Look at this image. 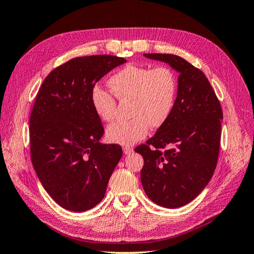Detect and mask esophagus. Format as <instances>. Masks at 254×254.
Wrapping results in <instances>:
<instances>
[{
  "label": "esophagus",
  "instance_id": "1",
  "mask_svg": "<svg viewBox=\"0 0 254 254\" xmlns=\"http://www.w3.org/2000/svg\"><path fill=\"white\" fill-rule=\"evenodd\" d=\"M123 150H124V153L125 155H131V153L133 152V148L130 147V146H125V147H123Z\"/></svg>",
  "mask_w": 254,
  "mask_h": 254
}]
</instances>
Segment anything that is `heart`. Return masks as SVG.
Here are the masks:
<instances>
[{"instance_id": "heart-1", "label": "heart", "mask_w": 254, "mask_h": 254, "mask_svg": "<svg viewBox=\"0 0 254 254\" xmlns=\"http://www.w3.org/2000/svg\"><path fill=\"white\" fill-rule=\"evenodd\" d=\"M108 86L120 102H130L127 122L111 124L106 131L107 140L123 146L133 145L147 135L148 126H163L173 112L178 80L172 68L129 64L114 73ZM102 89H95L91 103L97 117L111 122L117 112V101Z\"/></svg>"}]
</instances>
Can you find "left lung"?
<instances>
[{
    "mask_svg": "<svg viewBox=\"0 0 254 254\" xmlns=\"http://www.w3.org/2000/svg\"><path fill=\"white\" fill-rule=\"evenodd\" d=\"M179 73L177 98L170 119L146 144L141 181L146 195L158 205L176 209L195 199L216 168L222 110L205 75L172 54H144ZM166 148L164 152L160 149Z\"/></svg>",
    "mask_w": 254,
    "mask_h": 254,
    "instance_id": "obj_1",
    "label": "left lung"
}]
</instances>
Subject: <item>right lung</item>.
Instances as JSON below:
<instances>
[{
	"label": "right lung",
	"mask_w": 254,
	"mask_h": 254,
	"mask_svg": "<svg viewBox=\"0 0 254 254\" xmlns=\"http://www.w3.org/2000/svg\"><path fill=\"white\" fill-rule=\"evenodd\" d=\"M126 59L77 57L47 76L29 118L30 158L49 195L64 209L83 212L105 196L123 156L118 144H102V121L91 103L95 83Z\"/></svg>",
	"instance_id": "right-lung-1"
}]
</instances>
